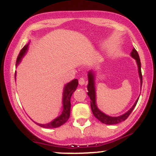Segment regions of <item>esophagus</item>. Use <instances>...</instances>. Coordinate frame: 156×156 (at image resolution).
<instances>
[{"mask_svg":"<svg viewBox=\"0 0 156 156\" xmlns=\"http://www.w3.org/2000/svg\"><path fill=\"white\" fill-rule=\"evenodd\" d=\"M78 82H79V84L80 86H83L85 84V80H84V78H80L79 79V81Z\"/></svg>","mask_w":156,"mask_h":156,"instance_id":"34e87169","label":"esophagus"}]
</instances>
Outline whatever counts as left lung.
<instances>
[{
	"mask_svg": "<svg viewBox=\"0 0 156 156\" xmlns=\"http://www.w3.org/2000/svg\"><path fill=\"white\" fill-rule=\"evenodd\" d=\"M130 56L134 58L136 62V64L138 67V73H139V78H140V84H141V85H142V75H141V62L140 58H139V55L138 54L137 51H136L135 48L132 50L131 53H130ZM95 71L91 69L88 72V85H87V89H88V92L87 94L90 98L91 102V108H92V112L98 120H100L101 122L104 123L105 125H116L118 123H120L122 122L125 121L127 119L135 106L136 105V103L139 101V98L136 101L135 103L133 105V106L130 108L129 110L125 114H122L118 117H112V116L107 115L106 114L103 113L98 108V105H97V98H96V89H95Z\"/></svg>",
	"mask_w": 156,
	"mask_h": 156,
	"instance_id": "8db88e82",
	"label": "left lung"
}]
</instances>
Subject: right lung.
Segmentation results:
<instances>
[{"label":"right lung","mask_w":156,"mask_h":156,"mask_svg":"<svg viewBox=\"0 0 156 156\" xmlns=\"http://www.w3.org/2000/svg\"><path fill=\"white\" fill-rule=\"evenodd\" d=\"M28 46H29V42L26 44L23 49L20 52L18 57L17 59V64H16V67L19 65L22 61L23 58L26 54L28 50ZM15 78L16 79V72ZM78 85V79H73L69 81V83H66L64 87L63 94H62V114L59 116H58L56 118H55L53 120H52L50 122L46 123V124H40V123H37L34 122L36 124L39 125L42 128H55L60 127L66 122L69 119V115H70V108H71V103H70V98L73 92L76 90L77 87Z\"/></svg>","instance_id":"right-lung-1"}]
</instances>
